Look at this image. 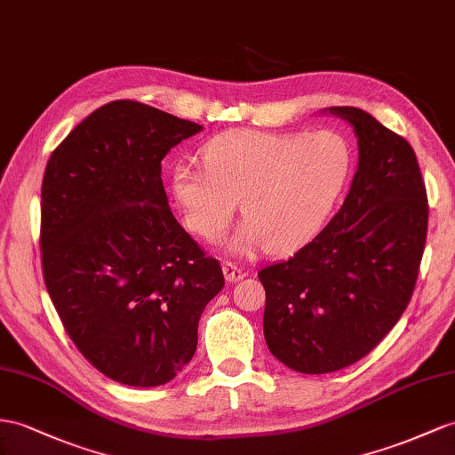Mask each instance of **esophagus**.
<instances>
[{
	"mask_svg": "<svg viewBox=\"0 0 455 455\" xmlns=\"http://www.w3.org/2000/svg\"><path fill=\"white\" fill-rule=\"evenodd\" d=\"M223 273H225V278L228 283H238V281H242L243 276H246V271L240 269V267H236L235 263H230V261L223 263Z\"/></svg>",
	"mask_w": 455,
	"mask_h": 455,
	"instance_id": "34e87169",
	"label": "esophagus"
}]
</instances>
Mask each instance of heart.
Here are the masks:
<instances>
[{
    "label": "heart",
    "instance_id": "b5f03b06",
    "mask_svg": "<svg viewBox=\"0 0 455 455\" xmlns=\"http://www.w3.org/2000/svg\"><path fill=\"white\" fill-rule=\"evenodd\" d=\"M205 171L180 163L172 192L194 235L215 240L242 200L246 217L227 240L232 253L267 246L273 253L304 248L319 235L355 167V146L342 131L219 134L204 146Z\"/></svg>",
    "mask_w": 455,
    "mask_h": 455
}]
</instances>
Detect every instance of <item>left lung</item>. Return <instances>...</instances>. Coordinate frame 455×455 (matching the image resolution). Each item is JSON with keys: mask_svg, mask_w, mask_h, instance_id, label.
I'll return each mask as SVG.
<instances>
[{"mask_svg": "<svg viewBox=\"0 0 455 455\" xmlns=\"http://www.w3.org/2000/svg\"><path fill=\"white\" fill-rule=\"evenodd\" d=\"M324 111L354 126L352 186L315 238L258 275L265 342L286 367L307 375L355 363L392 331L411 299L428 225L410 142L363 109Z\"/></svg>", "mask_w": 455, "mask_h": 455, "instance_id": "8db88e82", "label": "left lung"}]
</instances>
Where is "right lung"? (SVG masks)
<instances>
[{"label":"right lung","instance_id":"1","mask_svg":"<svg viewBox=\"0 0 455 455\" xmlns=\"http://www.w3.org/2000/svg\"><path fill=\"white\" fill-rule=\"evenodd\" d=\"M197 132V123L146 103L111 101L68 132L44 172L45 288L80 354L128 387L177 377L225 286L161 180L163 157Z\"/></svg>","mask_w":455,"mask_h":455}]
</instances>
